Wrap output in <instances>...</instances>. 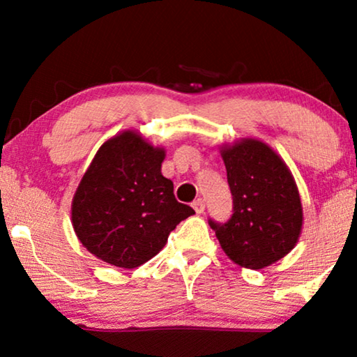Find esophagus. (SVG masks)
<instances>
[{"mask_svg":"<svg viewBox=\"0 0 357 357\" xmlns=\"http://www.w3.org/2000/svg\"><path fill=\"white\" fill-rule=\"evenodd\" d=\"M192 206H193V209H195V211H197L198 214H202V213L204 211V199H203V198H198V199H195Z\"/></svg>","mask_w":357,"mask_h":357,"instance_id":"obj_1","label":"esophagus"}]
</instances>
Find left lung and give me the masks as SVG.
Wrapping results in <instances>:
<instances>
[{"mask_svg": "<svg viewBox=\"0 0 357 357\" xmlns=\"http://www.w3.org/2000/svg\"><path fill=\"white\" fill-rule=\"evenodd\" d=\"M232 193V216L209 219L226 255L237 265L260 270L294 248L302 229L296 182L270 146L242 139L221 151Z\"/></svg>", "mask_w": 357, "mask_h": 357, "instance_id": "left-lung-1", "label": "left lung"}]
</instances>
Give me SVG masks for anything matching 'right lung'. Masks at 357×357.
Instances as JSON below:
<instances>
[{"label":"right lung","mask_w":357,"mask_h":357,"mask_svg":"<svg viewBox=\"0 0 357 357\" xmlns=\"http://www.w3.org/2000/svg\"><path fill=\"white\" fill-rule=\"evenodd\" d=\"M164 158V149L133 131L100 146L71 204L73 227L92 255L120 268L143 265L195 214L160 174Z\"/></svg>","instance_id":"obj_1"}]
</instances>
